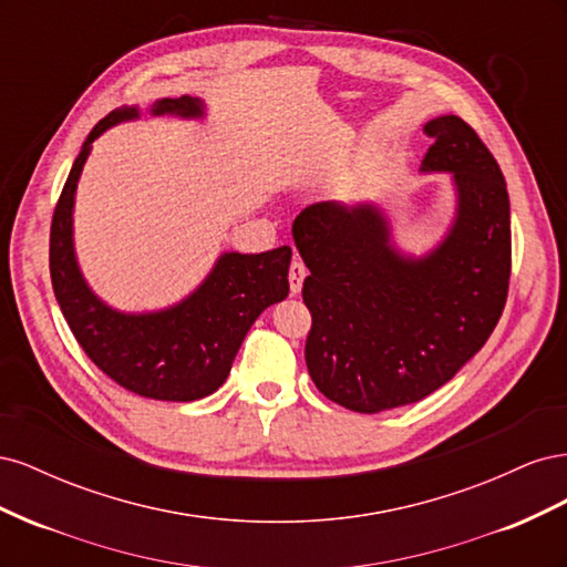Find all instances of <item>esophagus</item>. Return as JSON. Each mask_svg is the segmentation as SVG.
<instances>
[{
    "instance_id": "1",
    "label": "esophagus",
    "mask_w": 567,
    "mask_h": 567,
    "mask_svg": "<svg viewBox=\"0 0 567 567\" xmlns=\"http://www.w3.org/2000/svg\"><path fill=\"white\" fill-rule=\"evenodd\" d=\"M305 274H307L305 265L298 260V257H293V262H290V267H288V284H290V293H293V296L300 293Z\"/></svg>"
}]
</instances>
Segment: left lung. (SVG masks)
Wrapping results in <instances>:
<instances>
[{
	"mask_svg": "<svg viewBox=\"0 0 567 567\" xmlns=\"http://www.w3.org/2000/svg\"><path fill=\"white\" fill-rule=\"evenodd\" d=\"M423 173H452L456 217L406 257L375 205L315 203L293 221L310 277L305 362L323 398L359 414L414 404L454 379L499 321L511 279V208L499 165L458 115L425 123Z\"/></svg>",
	"mask_w": 567,
	"mask_h": 567,
	"instance_id": "obj_1",
	"label": "left lung"
}]
</instances>
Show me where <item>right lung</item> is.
I'll return each mask as SVG.
<instances>
[{
    "instance_id": "add662e5",
    "label": "right lung",
    "mask_w": 567,
    "mask_h": 567,
    "mask_svg": "<svg viewBox=\"0 0 567 567\" xmlns=\"http://www.w3.org/2000/svg\"><path fill=\"white\" fill-rule=\"evenodd\" d=\"M153 115L200 117L196 96L158 99ZM140 117L136 106L111 111L82 144L51 217L49 271L61 312L80 348L109 379L151 400L194 402L227 381L231 362L252 321L288 296L290 248L244 255L225 252L192 296L169 310L123 315L101 302L84 284L73 250L75 188L92 142L123 120Z\"/></svg>"
}]
</instances>
